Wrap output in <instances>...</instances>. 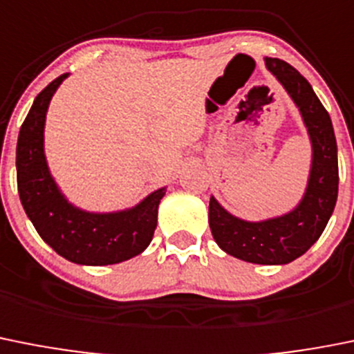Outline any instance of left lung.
<instances>
[{
    "instance_id": "8db88e82",
    "label": "left lung",
    "mask_w": 354,
    "mask_h": 354,
    "mask_svg": "<svg viewBox=\"0 0 354 354\" xmlns=\"http://www.w3.org/2000/svg\"><path fill=\"white\" fill-rule=\"evenodd\" d=\"M265 64L298 106L309 133L313 161L306 193L288 214L254 223L235 217L210 196L209 225L216 244L230 256L249 263L286 265L309 251L335 209L339 193L337 142L332 119L310 84L286 61L265 57Z\"/></svg>"
}]
</instances>
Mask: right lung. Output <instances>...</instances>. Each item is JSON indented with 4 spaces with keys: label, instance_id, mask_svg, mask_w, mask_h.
<instances>
[{
    "label": "right lung",
    "instance_id": "right-lung-1",
    "mask_svg": "<svg viewBox=\"0 0 354 354\" xmlns=\"http://www.w3.org/2000/svg\"><path fill=\"white\" fill-rule=\"evenodd\" d=\"M66 77L41 91L21 126L15 160L19 196L38 235L68 261L95 267L121 263L151 244L167 187L118 212H87L64 198L45 160L44 129L48 103Z\"/></svg>",
    "mask_w": 354,
    "mask_h": 354
}]
</instances>
